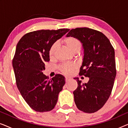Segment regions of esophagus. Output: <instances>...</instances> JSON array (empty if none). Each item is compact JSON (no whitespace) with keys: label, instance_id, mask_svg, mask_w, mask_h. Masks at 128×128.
I'll return each mask as SVG.
<instances>
[{"label":"esophagus","instance_id":"34e87169","mask_svg":"<svg viewBox=\"0 0 128 128\" xmlns=\"http://www.w3.org/2000/svg\"><path fill=\"white\" fill-rule=\"evenodd\" d=\"M69 80H70L69 78H65V82H66V83H67L68 82H69Z\"/></svg>","mask_w":128,"mask_h":128}]
</instances>
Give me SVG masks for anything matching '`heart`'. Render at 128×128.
I'll list each match as a JSON object with an SVG mask.
<instances>
[{"label": "heart", "mask_w": 128, "mask_h": 128, "mask_svg": "<svg viewBox=\"0 0 128 128\" xmlns=\"http://www.w3.org/2000/svg\"><path fill=\"white\" fill-rule=\"evenodd\" d=\"M63 42L66 46L72 52H78L82 47V43L80 41L74 36H69L64 38L63 40ZM58 47V43L55 42L50 46L49 50V55L50 58L54 57ZM76 68V65L74 64H64L61 66L60 70L63 74L65 75H70L72 73L73 70Z\"/></svg>", "instance_id": "b5f03b06"}]
</instances>
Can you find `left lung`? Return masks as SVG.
Masks as SVG:
<instances>
[{"label": "left lung", "mask_w": 128, "mask_h": 128, "mask_svg": "<svg viewBox=\"0 0 128 128\" xmlns=\"http://www.w3.org/2000/svg\"><path fill=\"white\" fill-rule=\"evenodd\" d=\"M66 36H74L83 44L79 75L89 78L84 84L74 78L78 84L73 92L75 104L84 112H95L106 104L112 90L116 74L114 49L103 33L89 28L72 29Z\"/></svg>", "instance_id": "obj_1"}]
</instances>
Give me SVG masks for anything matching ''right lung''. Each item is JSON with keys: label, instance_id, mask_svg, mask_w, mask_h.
<instances>
[{"label": "right lung", "instance_id": "right-lung-1", "mask_svg": "<svg viewBox=\"0 0 128 128\" xmlns=\"http://www.w3.org/2000/svg\"><path fill=\"white\" fill-rule=\"evenodd\" d=\"M69 29L41 30L27 33L17 43L12 60L17 87L28 105L36 112H48L56 104L64 78L56 74L49 80L43 74L49 50Z\"/></svg>", "mask_w": 128, "mask_h": 128}]
</instances>
